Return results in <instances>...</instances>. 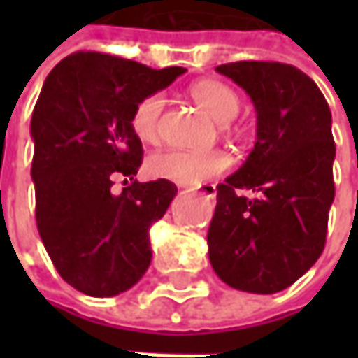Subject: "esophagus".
Wrapping results in <instances>:
<instances>
[{
	"instance_id": "1",
	"label": "esophagus",
	"mask_w": 358,
	"mask_h": 358,
	"mask_svg": "<svg viewBox=\"0 0 358 358\" xmlns=\"http://www.w3.org/2000/svg\"><path fill=\"white\" fill-rule=\"evenodd\" d=\"M193 191H197L199 195H203L205 199H215V195H217V187L213 183H201V185L191 187Z\"/></svg>"
}]
</instances>
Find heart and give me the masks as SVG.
Wrapping results in <instances>:
<instances>
[{"label":"heart","instance_id":"obj_1","mask_svg":"<svg viewBox=\"0 0 358 358\" xmlns=\"http://www.w3.org/2000/svg\"><path fill=\"white\" fill-rule=\"evenodd\" d=\"M189 95L223 129H227L229 123L239 115V95L221 81H215V79L197 81L195 85H191ZM161 111H163V97L159 93L147 95L135 105L131 113V129L143 143H155L159 139ZM229 165H231V159L223 151L167 149V151L151 155L147 161V169L153 177L169 179L175 183H185V185H195L209 177L221 175Z\"/></svg>","mask_w":358,"mask_h":358}]
</instances>
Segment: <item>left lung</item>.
I'll list each match as a JSON object with an SVG mask.
<instances>
[{
    "label": "left lung",
    "instance_id": "1",
    "mask_svg": "<svg viewBox=\"0 0 358 358\" xmlns=\"http://www.w3.org/2000/svg\"><path fill=\"white\" fill-rule=\"evenodd\" d=\"M217 71L251 97L257 141L217 185L209 261L229 287L273 295L303 277L324 249L335 199L331 109L317 83L287 63H225ZM239 188L259 197L241 198Z\"/></svg>",
    "mask_w": 358,
    "mask_h": 358
}]
</instances>
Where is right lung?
<instances>
[{"mask_svg": "<svg viewBox=\"0 0 358 358\" xmlns=\"http://www.w3.org/2000/svg\"><path fill=\"white\" fill-rule=\"evenodd\" d=\"M187 69L77 51L45 79L31 115L35 221L49 259L90 296L125 293L151 263L149 229L177 195L167 179L139 183L143 147L131 113ZM131 181L119 196L113 181Z\"/></svg>", "mask_w": 358, "mask_h": 358, "instance_id": "1", "label": "right lung"}]
</instances>
